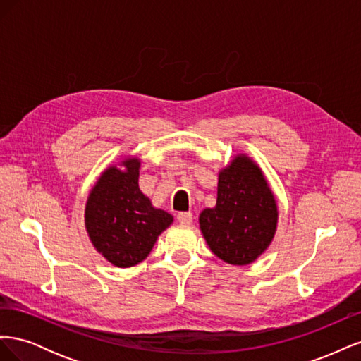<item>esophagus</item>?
Here are the masks:
<instances>
[{
    "label": "esophagus",
    "instance_id": "esophagus-1",
    "mask_svg": "<svg viewBox=\"0 0 361 361\" xmlns=\"http://www.w3.org/2000/svg\"><path fill=\"white\" fill-rule=\"evenodd\" d=\"M178 221L180 224H191L192 223V214L191 212H179Z\"/></svg>",
    "mask_w": 361,
    "mask_h": 361
}]
</instances>
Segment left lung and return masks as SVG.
Returning <instances> with one entry per match:
<instances>
[{"label":"left lung","instance_id":"obj_1","mask_svg":"<svg viewBox=\"0 0 361 361\" xmlns=\"http://www.w3.org/2000/svg\"><path fill=\"white\" fill-rule=\"evenodd\" d=\"M279 220L277 203L264 173L238 155L218 174L215 207L199 216L212 253L231 265H248L271 244Z\"/></svg>","mask_w":361,"mask_h":361}]
</instances>
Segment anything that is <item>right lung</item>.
<instances>
[{"instance_id": "obj_1", "label": "right lung", "mask_w": 361, "mask_h": 361, "mask_svg": "<svg viewBox=\"0 0 361 361\" xmlns=\"http://www.w3.org/2000/svg\"><path fill=\"white\" fill-rule=\"evenodd\" d=\"M140 159L122 161L125 170L108 167L85 203V228L93 247L118 268L145 260L173 216L152 206L138 188Z\"/></svg>"}]
</instances>
